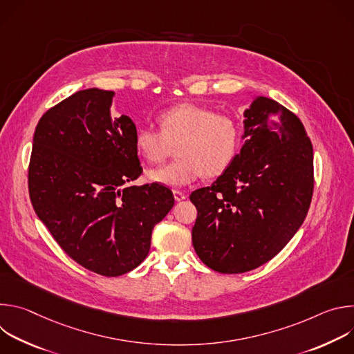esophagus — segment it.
I'll return each mask as SVG.
<instances>
[{"label": "esophagus", "instance_id": "esophagus-1", "mask_svg": "<svg viewBox=\"0 0 354 354\" xmlns=\"http://www.w3.org/2000/svg\"><path fill=\"white\" fill-rule=\"evenodd\" d=\"M174 197H175L176 201H182V200H185L187 196H186L183 192H180V190H174Z\"/></svg>", "mask_w": 354, "mask_h": 354}]
</instances>
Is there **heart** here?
I'll list each match as a JSON object with an SVG mask.
<instances>
[{
  "mask_svg": "<svg viewBox=\"0 0 354 354\" xmlns=\"http://www.w3.org/2000/svg\"><path fill=\"white\" fill-rule=\"evenodd\" d=\"M160 130L141 127L136 133L138 154L149 164L162 162L176 145L178 160L149 169L145 179L169 187H183L206 172L207 176L223 174L236 156L239 126L227 115H216L196 104H179L164 111Z\"/></svg>",
  "mask_w": 354,
  "mask_h": 354,
  "instance_id": "obj_1",
  "label": "heart"
}]
</instances>
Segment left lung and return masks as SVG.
Listing matches in <instances>:
<instances>
[{
    "label": "left lung",
    "mask_w": 354,
    "mask_h": 354,
    "mask_svg": "<svg viewBox=\"0 0 354 354\" xmlns=\"http://www.w3.org/2000/svg\"><path fill=\"white\" fill-rule=\"evenodd\" d=\"M243 145L212 186L190 194L197 209L192 242L220 273L269 262L306 220L314 190L313 144L299 119L272 97L243 111Z\"/></svg>",
    "instance_id": "8db88e82"
}]
</instances>
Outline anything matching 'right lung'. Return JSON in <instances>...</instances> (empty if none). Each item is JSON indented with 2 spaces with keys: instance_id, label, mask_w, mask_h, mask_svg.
I'll return each instance as SVG.
<instances>
[{
  "instance_id": "add662e5",
  "label": "right lung",
  "mask_w": 354,
  "mask_h": 354,
  "mask_svg": "<svg viewBox=\"0 0 354 354\" xmlns=\"http://www.w3.org/2000/svg\"><path fill=\"white\" fill-rule=\"evenodd\" d=\"M113 91L88 88L39 120L29 196L39 220L85 269L116 277L148 255L151 232L175 205L158 183L130 186L141 174L136 124L112 118Z\"/></svg>"
}]
</instances>
